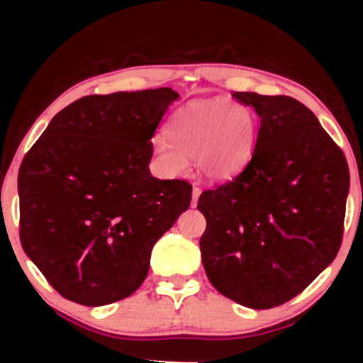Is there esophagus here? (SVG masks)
<instances>
[{
  "instance_id": "34e87169",
  "label": "esophagus",
  "mask_w": 363,
  "mask_h": 363,
  "mask_svg": "<svg viewBox=\"0 0 363 363\" xmlns=\"http://www.w3.org/2000/svg\"><path fill=\"white\" fill-rule=\"evenodd\" d=\"M199 194H201V189L199 187H193V199H191V206H196L198 205V199H199Z\"/></svg>"
}]
</instances>
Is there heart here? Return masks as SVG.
Segmentation results:
<instances>
[{"mask_svg":"<svg viewBox=\"0 0 363 363\" xmlns=\"http://www.w3.org/2000/svg\"><path fill=\"white\" fill-rule=\"evenodd\" d=\"M169 138L155 145V157L167 176H181L196 158V167L210 181L235 176L251 160L257 124L247 107L227 99L194 102L177 111Z\"/></svg>","mask_w":363,"mask_h":363,"instance_id":"1","label":"heart"}]
</instances>
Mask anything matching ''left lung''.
I'll return each mask as SVG.
<instances>
[{
	"label": "left lung",
	"instance_id": "left-lung-1",
	"mask_svg": "<svg viewBox=\"0 0 363 363\" xmlns=\"http://www.w3.org/2000/svg\"><path fill=\"white\" fill-rule=\"evenodd\" d=\"M259 116L251 162L203 191L199 239L208 280L251 309L297 297L331 264L343 239L347 158L314 112L286 95L234 91Z\"/></svg>",
	"mask_w": 363,
	"mask_h": 363
}]
</instances>
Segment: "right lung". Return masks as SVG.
<instances>
[{"mask_svg": "<svg viewBox=\"0 0 363 363\" xmlns=\"http://www.w3.org/2000/svg\"><path fill=\"white\" fill-rule=\"evenodd\" d=\"M172 89L86 95L54 116L18 170L20 242L62 297L97 307L148 274L153 245L193 186L150 174Z\"/></svg>", "mask_w": 363, "mask_h": 363, "instance_id": "obj_1", "label": "right lung"}]
</instances>
